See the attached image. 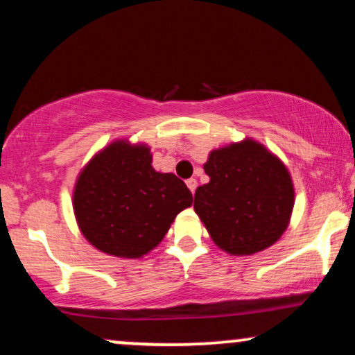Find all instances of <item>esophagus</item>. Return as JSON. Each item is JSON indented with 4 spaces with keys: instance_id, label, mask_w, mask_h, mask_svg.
<instances>
[{
    "instance_id": "1",
    "label": "esophagus",
    "mask_w": 355,
    "mask_h": 355,
    "mask_svg": "<svg viewBox=\"0 0 355 355\" xmlns=\"http://www.w3.org/2000/svg\"><path fill=\"white\" fill-rule=\"evenodd\" d=\"M187 187H189L191 193H195V190H197V180H195V178H189V180H187Z\"/></svg>"
}]
</instances>
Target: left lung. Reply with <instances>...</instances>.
I'll use <instances>...</instances> for the list:
<instances>
[{
  "label": "left lung",
  "mask_w": 355,
  "mask_h": 355,
  "mask_svg": "<svg viewBox=\"0 0 355 355\" xmlns=\"http://www.w3.org/2000/svg\"><path fill=\"white\" fill-rule=\"evenodd\" d=\"M203 168L210 182L195 191L193 209L220 248L252 255L280 239L294 207V187L279 158L245 140L214 150Z\"/></svg>",
  "instance_id": "8db88e82"
}]
</instances>
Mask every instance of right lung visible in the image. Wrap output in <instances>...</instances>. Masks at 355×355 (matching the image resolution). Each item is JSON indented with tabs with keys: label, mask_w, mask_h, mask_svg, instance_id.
<instances>
[{
	"label": "right lung",
	"mask_w": 355,
	"mask_h": 355,
	"mask_svg": "<svg viewBox=\"0 0 355 355\" xmlns=\"http://www.w3.org/2000/svg\"><path fill=\"white\" fill-rule=\"evenodd\" d=\"M191 191L173 173H158L144 145L115 141L85 166L73 193L83 235L105 254L137 259L157 247Z\"/></svg>",
	"instance_id": "1"
}]
</instances>
